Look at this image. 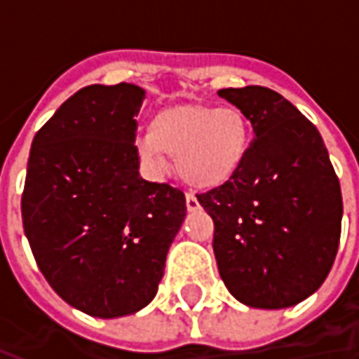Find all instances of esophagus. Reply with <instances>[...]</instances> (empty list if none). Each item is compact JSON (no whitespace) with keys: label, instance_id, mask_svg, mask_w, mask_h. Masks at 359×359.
Returning <instances> with one entry per match:
<instances>
[{"label":"esophagus","instance_id":"esophagus-1","mask_svg":"<svg viewBox=\"0 0 359 359\" xmlns=\"http://www.w3.org/2000/svg\"><path fill=\"white\" fill-rule=\"evenodd\" d=\"M187 208L188 211H196L200 208V202H198V198L192 192H187Z\"/></svg>","mask_w":359,"mask_h":359}]
</instances>
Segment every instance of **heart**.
<instances>
[{
	"mask_svg": "<svg viewBox=\"0 0 359 359\" xmlns=\"http://www.w3.org/2000/svg\"><path fill=\"white\" fill-rule=\"evenodd\" d=\"M252 126L238 107L187 103L157 111L149 133L136 146L144 161L163 167L175 157L179 177L194 188H217L231 180L248 156Z\"/></svg>",
	"mask_w": 359,
	"mask_h": 359,
	"instance_id": "heart-1",
	"label": "heart"
}]
</instances>
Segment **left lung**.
<instances>
[{
    "mask_svg": "<svg viewBox=\"0 0 359 359\" xmlns=\"http://www.w3.org/2000/svg\"><path fill=\"white\" fill-rule=\"evenodd\" d=\"M256 138L233 179L198 194L213 219L219 275L234 298L290 308L316 292L339 252L342 194L316 125L265 86L217 92Z\"/></svg>",
    "mask_w": 359,
    "mask_h": 359,
    "instance_id": "obj_1",
    "label": "left lung"
}]
</instances>
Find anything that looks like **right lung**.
Here are the masks:
<instances>
[{
	"mask_svg": "<svg viewBox=\"0 0 359 359\" xmlns=\"http://www.w3.org/2000/svg\"><path fill=\"white\" fill-rule=\"evenodd\" d=\"M144 90L92 84L36 133L20 198L38 269L73 308L102 319L148 306L187 215V198L140 177Z\"/></svg>",
	"mask_w": 359,
	"mask_h": 359,
	"instance_id": "add662e5",
	"label": "right lung"
}]
</instances>
